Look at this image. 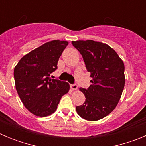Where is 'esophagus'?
Listing matches in <instances>:
<instances>
[{
    "mask_svg": "<svg viewBox=\"0 0 146 146\" xmlns=\"http://www.w3.org/2000/svg\"><path fill=\"white\" fill-rule=\"evenodd\" d=\"M77 88H78V86H77L76 84L71 85V88H72V90H74V91H76V90H77Z\"/></svg>",
    "mask_w": 146,
    "mask_h": 146,
    "instance_id": "34e87169",
    "label": "esophagus"
}]
</instances>
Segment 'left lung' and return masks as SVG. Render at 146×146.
<instances>
[{
  "instance_id": "1",
  "label": "left lung",
  "mask_w": 146,
  "mask_h": 146,
  "mask_svg": "<svg viewBox=\"0 0 146 146\" xmlns=\"http://www.w3.org/2000/svg\"><path fill=\"white\" fill-rule=\"evenodd\" d=\"M83 58L92 85L80 88L86 96L83 104L76 107L81 118L95 121L106 117L115 108L125 85L124 64L109 45L93 40L72 41Z\"/></svg>"
}]
</instances>
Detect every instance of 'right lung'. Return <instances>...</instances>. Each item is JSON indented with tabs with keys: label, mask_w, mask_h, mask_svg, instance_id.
Masks as SVG:
<instances>
[{
	"label": "right lung",
	"mask_w": 146,
	"mask_h": 146,
	"mask_svg": "<svg viewBox=\"0 0 146 146\" xmlns=\"http://www.w3.org/2000/svg\"><path fill=\"white\" fill-rule=\"evenodd\" d=\"M66 41L52 40L24 55L14 70L15 87L24 106L36 116L46 117L55 113L69 84L51 79Z\"/></svg>",
	"instance_id": "right-lung-1"
}]
</instances>
